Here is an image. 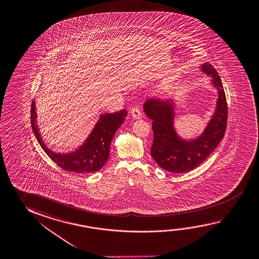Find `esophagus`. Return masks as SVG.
Returning a JSON list of instances; mask_svg holds the SVG:
<instances>
[{
	"mask_svg": "<svg viewBox=\"0 0 259 259\" xmlns=\"http://www.w3.org/2000/svg\"><path fill=\"white\" fill-rule=\"evenodd\" d=\"M130 114H131L132 117H134L135 119H141L142 118V112H141L140 109L138 108V107H135V108H133L131 111H130Z\"/></svg>",
	"mask_w": 259,
	"mask_h": 259,
	"instance_id": "obj_1",
	"label": "esophagus"
}]
</instances>
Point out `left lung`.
Returning <instances> with one entry per match:
<instances>
[{"mask_svg":"<svg viewBox=\"0 0 259 259\" xmlns=\"http://www.w3.org/2000/svg\"><path fill=\"white\" fill-rule=\"evenodd\" d=\"M199 68L208 76L218 92L216 106L203 131L196 137L183 138L175 128L176 100L149 98L144 103V111L153 120V143L151 154L161 169L183 174L195 169L216 149L224 137L228 106L221 77L212 65L201 64Z\"/></svg>","mask_w":259,"mask_h":259,"instance_id":"1","label":"left lung"}]
</instances>
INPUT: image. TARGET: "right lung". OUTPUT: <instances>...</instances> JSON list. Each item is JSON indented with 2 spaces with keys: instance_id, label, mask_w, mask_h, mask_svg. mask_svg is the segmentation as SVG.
<instances>
[{
  "instance_id": "right-lung-1",
  "label": "right lung",
  "mask_w": 259,
  "mask_h": 259,
  "mask_svg": "<svg viewBox=\"0 0 259 259\" xmlns=\"http://www.w3.org/2000/svg\"><path fill=\"white\" fill-rule=\"evenodd\" d=\"M30 112L32 131L44 152L60 168L76 174H90L102 168L109 157L111 142L127 115L125 109L114 114L100 115L92 131L80 145L71 151L61 153L53 151L44 142L38 128L35 100L31 104Z\"/></svg>"
}]
</instances>
